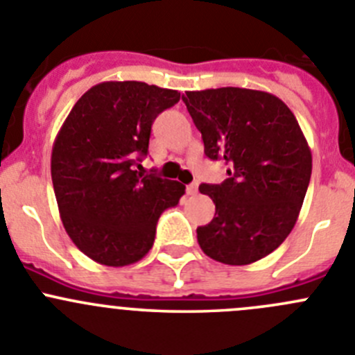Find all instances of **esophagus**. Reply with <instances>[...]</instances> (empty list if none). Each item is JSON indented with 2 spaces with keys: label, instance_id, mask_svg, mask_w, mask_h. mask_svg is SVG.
Returning <instances> with one entry per match:
<instances>
[{
  "label": "esophagus",
  "instance_id": "esophagus-1",
  "mask_svg": "<svg viewBox=\"0 0 355 355\" xmlns=\"http://www.w3.org/2000/svg\"><path fill=\"white\" fill-rule=\"evenodd\" d=\"M187 194H191V196L198 194V184H196V182H194V184L187 185Z\"/></svg>",
  "mask_w": 355,
  "mask_h": 355
}]
</instances>
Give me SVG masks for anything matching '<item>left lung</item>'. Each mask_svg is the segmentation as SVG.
<instances>
[{
  "instance_id": "1",
  "label": "left lung",
  "mask_w": 355,
  "mask_h": 355,
  "mask_svg": "<svg viewBox=\"0 0 355 355\" xmlns=\"http://www.w3.org/2000/svg\"><path fill=\"white\" fill-rule=\"evenodd\" d=\"M182 99L207 157L230 166L223 184L200 185L215 203V217L196 230L198 243L218 263H256L296 224L312 175L306 138L289 107L270 92L220 87L187 91Z\"/></svg>"
}]
</instances>
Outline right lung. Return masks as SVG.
I'll return each instance as SVG.
<instances>
[{
	"instance_id": "1",
	"label": "right lung",
	"mask_w": 355,
	"mask_h": 355,
	"mask_svg": "<svg viewBox=\"0 0 355 355\" xmlns=\"http://www.w3.org/2000/svg\"><path fill=\"white\" fill-rule=\"evenodd\" d=\"M178 99V91L145 82H101L62 122L51 157L59 215L96 263L119 268L147 256L161 214L185 194L180 182L136 170L152 122Z\"/></svg>"
}]
</instances>
